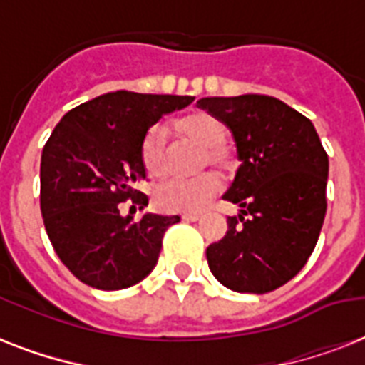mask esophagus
Returning a JSON list of instances; mask_svg holds the SVG:
<instances>
[{
	"label": "esophagus",
	"mask_w": 365,
	"mask_h": 365,
	"mask_svg": "<svg viewBox=\"0 0 365 365\" xmlns=\"http://www.w3.org/2000/svg\"><path fill=\"white\" fill-rule=\"evenodd\" d=\"M182 217L185 220V222H199L200 214H183Z\"/></svg>",
	"instance_id": "esophagus-1"
}]
</instances>
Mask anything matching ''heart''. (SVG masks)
Instances as JSON below:
<instances>
[{
	"mask_svg": "<svg viewBox=\"0 0 365 365\" xmlns=\"http://www.w3.org/2000/svg\"><path fill=\"white\" fill-rule=\"evenodd\" d=\"M174 130L180 136L193 140L205 148L202 165L225 166L229 163V151L223 145L225 125L210 113L197 111L174 123ZM165 145L166 130L163 126H153L148 132L142 145V163L151 178L165 174ZM222 182L216 174H200L197 178H174L157 189L155 202L165 212H200L210 205V200L220 193Z\"/></svg>",
	"mask_w": 365,
	"mask_h": 365,
	"instance_id": "heart-1",
	"label": "heart"
}]
</instances>
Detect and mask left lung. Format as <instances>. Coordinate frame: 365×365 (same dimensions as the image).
Returning a JSON list of instances; mask_svg holds the SVG:
<instances>
[{
    "label": "left lung",
    "instance_id": "obj_1",
    "mask_svg": "<svg viewBox=\"0 0 365 365\" xmlns=\"http://www.w3.org/2000/svg\"><path fill=\"white\" fill-rule=\"evenodd\" d=\"M199 108L233 132L240 166L223 199L240 208L206 248L212 274L239 294H267L311 257L326 216L329 163L314 125L265 94L210 96Z\"/></svg>",
    "mask_w": 365,
    "mask_h": 365
}]
</instances>
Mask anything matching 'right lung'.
<instances>
[{
  "label": "right lung",
  "mask_w": 365,
  "mask_h": 365,
  "mask_svg": "<svg viewBox=\"0 0 365 365\" xmlns=\"http://www.w3.org/2000/svg\"><path fill=\"white\" fill-rule=\"evenodd\" d=\"M193 100L117 91L77 106L54 126L41 153L43 223L60 261L87 286L130 288L157 265L163 235L180 216L145 212L132 222L119 202L148 206L136 189L145 180V134Z\"/></svg>",
  "instance_id": "add662e5"
}]
</instances>
